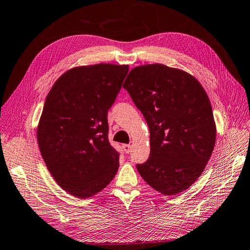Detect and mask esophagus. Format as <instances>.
<instances>
[{
	"mask_svg": "<svg viewBox=\"0 0 250 250\" xmlns=\"http://www.w3.org/2000/svg\"><path fill=\"white\" fill-rule=\"evenodd\" d=\"M123 149L126 153H129L131 151V146L130 145H123Z\"/></svg>",
	"mask_w": 250,
	"mask_h": 250,
	"instance_id": "1",
	"label": "esophagus"
}]
</instances>
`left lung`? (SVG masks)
Listing matches in <instances>:
<instances>
[{
    "instance_id": "1",
    "label": "left lung",
    "mask_w": 250,
    "mask_h": 250,
    "mask_svg": "<svg viewBox=\"0 0 250 250\" xmlns=\"http://www.w3.org/2000/svg\"><path fill=\"white\" fill-rule=\"evenodd\" d=\"M123 88L150 130V155L137 164L141 177L164 195L187 189L204 172L215 144L212 107L191 75L162 64L129 72Z\"/></svg>"
}]
</instances>
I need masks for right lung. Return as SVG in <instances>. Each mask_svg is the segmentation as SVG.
I'll list each match as a JSON object with an SVG mask.
<instances>
[{"instance_id": "obj_1", "label": "right lung", "mask_w": 250, "mask_h": 250, "mask_svg": "<svg viewBox=\"0 0 250 250\" xmlns=\"http://www.w3.org/2000/svg\"><path fill=\"white\" fill-rule=\"evenodd\" d=\"M127 73V65L75 67L46 96L37 131L40 152L56 183L78 198L101 191L119 168L120 152L107 137V111Z\"/></svg>"}]
</instances>
